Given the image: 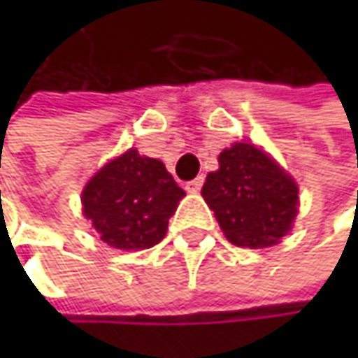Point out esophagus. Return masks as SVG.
<instances>
[{"label":"esophagus","instance_id":"1","mask_svg":"<svg viewBox=\"0 0 358 358\" xmlns=\"http://www.w3.org/2000/svg\"><path fill=\"white\" fill-rule=\"evenodd\" d=\"M201 186H203V176H201V178H194V180H190V182H186V190H188V192H199V190H201Z\"/></svg>","mask_w":358,"mask_h":358}]
</instances>
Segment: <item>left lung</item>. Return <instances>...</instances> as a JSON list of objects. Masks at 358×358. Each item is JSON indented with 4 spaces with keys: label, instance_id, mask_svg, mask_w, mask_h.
<instances>
[{
    "label": "left lung",
    "instance_id": "1",
    "mask_svg": "<svg viewBox=\"0 0 358 358\" xmlns=\"http://www.w3.org/2000/svg\"><path fill=\"white\" fill-rule=\"evenodd\" d=\"M217 162L220 170L207 174L201 194L226 238L245 249L278 245L299 213L296 182L250 143L224 149Z\"/></svg>",
    "mask_w": 358,
    "mask_h": 358
}]
</instances>
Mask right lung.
<instances>
[{
    "instance_id": "add662e5",
    "label": "right lung",
    "mask_w": 358,
    "mask_h": 358,
    "mask_svg": "<svg viewBox=\"0 0 358 358\" xmlns=\"http://www.w3.org/2000/svg\"><path fill=\"white\" fill-rule=\"evenodd\" d=\"M184 190L159 159L128 149L83 190V213L99 238L120 250L155 247L168 232Z\"/></svg>"
}]
</instances>
